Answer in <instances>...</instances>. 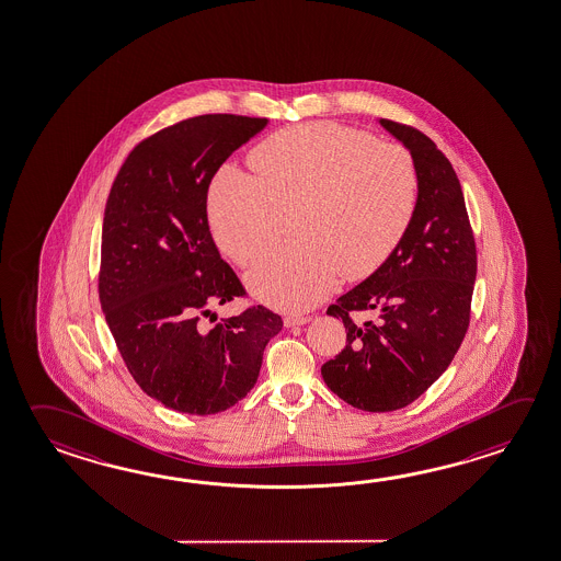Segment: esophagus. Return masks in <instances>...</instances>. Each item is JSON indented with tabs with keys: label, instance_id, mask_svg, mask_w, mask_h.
Listing matches in <instances>:
<instances>
[{
	"label": "esophagus",
	"instance_id": "1",
	"mask_svg": "<svg viewBox=\"0 0 561 561\" xmlns=\"http://www.w3.org/2000/svg\"><path fill=\"white\" fill-rule=\"evenodd\" d=\"M309 321H311L309 316H287V318L284 319V325H286V328H301V325H307Z\"/></svg>",
	"mask_w": 561,
	"mask_h": 561
}]
</instances>
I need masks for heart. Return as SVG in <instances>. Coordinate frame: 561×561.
Instances as JSON below:
<instances>
[{
  "mask_svg": "<svg viewBox=\"0 0 561 561\" xmlns=\"http://www.w3.org/2000/svg\"><path fill=\"white\" fill-rule=\"evenodd\" d=\"M255 174L224 167L208 191L211 236L236 264H254L297 211L299 242L245 277L260 301L301 311L345 279L377 272L409 230L419 201L414 160L399 145L311 123L279 130L252 152Z\"/></svg>",
  "mask_w": 561,
  "mask_h": 561,
  "instance_id": "obj_1",
  "label": "heart"
}]
</instances>
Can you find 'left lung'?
Wrapping results in <instances>:
<instances>
[{"label": "left lung", "instance_id": "1", "mask_svg": "<svg viewBox=\"0 0 561 561\" xmlns=\"http://www.w3.org/2000/svg\"><path fill=\"white\" fill-rule=\"evenodd\" d=\"M413 157L419 201L413 220L385 264L329 306L347 345L321 367L339 399L369 413L419 399L455 359L468 329L476 245L453 164L423 133L377 121ZM351 310L378 318L357 327Z\"/></svg>", "mask_w": 561, "mask_h": 561}]
</instances>
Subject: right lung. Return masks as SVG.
<instances>
[{
    "label": "right lung",
    "mask_w": 561,
    "mask_h": 561,
    "mask_svg": "<svg viewBox=\"0 0 561 561\" xmlns=\"http://www.w3.org/2000/svg\"><path fill=\"white\" fill-rule=\"evenodd\" d=\"M267 118L202 115L140 142L118 170L103 218L99 297L138 387L167 409L216 414L254 389L284 321L264 306L208 328L243 296L211 240L206 198L233 150Z\"/></svg>",
    "instance_id": "right-lung-1"
}]
</instances>
